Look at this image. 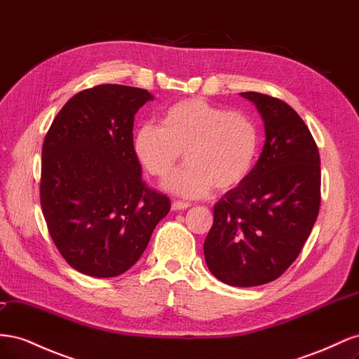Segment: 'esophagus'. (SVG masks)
Segmentation results:
<instances>
[{"label": "esophagus", "mask_w": 359, "mask_h": 359, "mask_svg": "<svg viewBox=\"0 0 359 359\" xmlns=\"http://www.w3.org/2000/svg\"><path fill=\"white\" fill-rule=\"evenodd\" d=\"M187 208H190L189 202H181V201L172 202V211H181V210H187Z\"/></svg>", "instance_id": "obj_1"}]
</instances>
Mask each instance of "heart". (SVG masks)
<instances>
[{
	"label": "heart",
	"mask_w": 359,
	"mask_h": 359,
	"mask_svg": "<svg viewBox=\"0 0 359 359\" xmlns=\"http://www.w3.org/2000/svg\"><path fill=\"white\" fill-rule=\"evenodd\" d=\"M132 148L140 166L160 180L186 154L189 163L165 182V189L184 198H199L212 186L231 190L248 177L257 130L245 114L203 99H186L168 107L161 126H140Z\"/></svg>",
	"instance_id": "heart-1"
}]
</instances>
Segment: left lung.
<instances>
[{"instance_id":"left-lung-1","label":"left lung","mask_w":359,"mask_h":359,"mask_svg":"<svg viewBox=\"0 0 359 359\" xmlns=\"http://www.w3.org/2000/svg\"><path fill=\"white\" fill-rule=\"evenodd\" d=\"M264 119L265 144L248 177L214 205L203 253L215 278L252 287L295 262L318 219L320 157L302 118L283 100L241 93Z\"/></svg>"}]
</instances>
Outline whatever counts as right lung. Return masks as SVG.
Returning a JSON list of instances; mask_svg holds the SVG:
<instances>
[{"mask_svg":"<svg viewBox=\"0 0 359 359\" xmlns=\"http://www.w3.org/2000/svg\"><path fill=\"white\" fill-rule=\"evenodd\" d=\"M154 97L126 85L73 95L41 148L40 203L66 262L91 277H116L142 256L168 196L147 187L133 154L136 112Z\"/></svg>","mask_w":359,"mask_h":359,"instance_id":"obj_1","label":"right lung"}]
</instances>
